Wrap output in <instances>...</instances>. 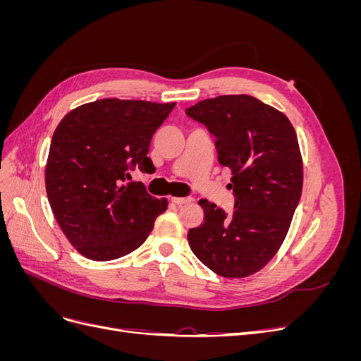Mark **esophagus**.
<instances>
[{"label": "esophagus", "mask_w": 361, "mask_h": 361, "mask_svg": "<svg viewBox=\"0 0 361 361\" xmlns=\"http://www.w3.org/2000/svg\"><path fill=\"white\" fill-rule=\"evenodd\" d=\"M192 199H190V197H171V202L174 203V204H178V206H180V204H185V203H190Z\"/></svg>", "instance_id": "obj_1"}]
</instances>
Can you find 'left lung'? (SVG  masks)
Segmentation results:
<instances>
[{
	"instance_id": "1",
	"label": "left lung",
	"mask_w": 361,
	"mask_h": 361,
	"mask_svg": "<svg viewBox=\"0 0 361 361\" xmlns=\"http://www.w3.org/2000/svg\"><path fill=\"white\" fill-rule=\"evenodd\" d=\"M215 137L218 162L231 169L235 209L200 200L203 223L188 243L215 274L243 279L276 256L302 191V158L289 118L248 94H224L185 110Z\"/></svg>"
}]
</instances>
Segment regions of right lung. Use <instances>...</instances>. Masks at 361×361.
<instances>
[{"label": "right lung", "mask_w": 361, "mask_h": 361, "mask_svg": "<svg viewBox=\"0 0 361 361\" xmlns=\"http://www.w3.org/2000/svg\"><path fill=\"white\" fill-rule=\"evenodd\" d=\"M108 97L69 111L54 130L45 170L54 216L78 253L105 262L133 253L167 199L152 197L130 171L154 169L150 141L174 108Z\"/></svg>", "instance_id": "add662e5"}]
</instances>
